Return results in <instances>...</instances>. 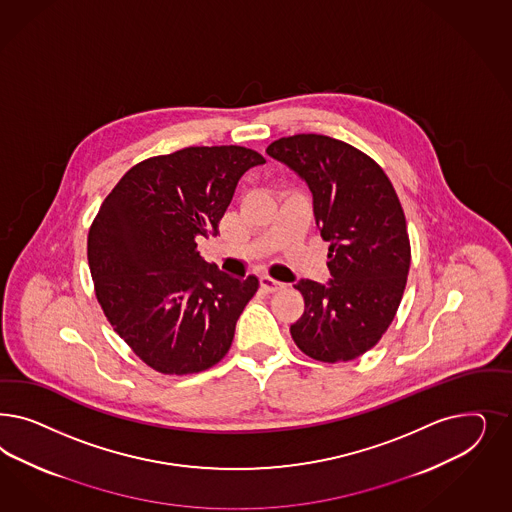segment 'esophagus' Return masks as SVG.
I'll list each match as a JSON object with an SVG mask.
<instances>
[{
  "instance_id": "obj_1",
  "label": "esophagus",
  "mask_w": 512,
  "mask_h": 512,
  "mask_svg": "<svg viewBox=\"0 0 512 512\" xmlns=\"http://www.w3.org/2000/svg\"><path fill=\"white\" fill-rule=\"evenodd\" d=\"M260 286H262V290H264L265 294H275V292H279L284 288V284L279 281H275V279H271V277H262L260 279Z\"/></svg>"
}]
</instances>
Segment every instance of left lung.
<instances>
[{
    "label": "left lung",
    "instance_id": "8db88e82",
    "mask_svg": "<svg viewBox=\"0 0 512 512\" xmlns=\"http://www.w3.org/2000/svg\"><path fill=\"white\" fill-rule=\"evenodd\" d=\"M265 152L309 184L316 226L330 241L333 279L294 284L305 311L292 339L318 362L356 360L390 328L407 284L411 243L396 190L373 158L328 135L281 137Z\"/></svg>",
    "mask_w": 512,
    "mask_h": 512
}]
</instances>
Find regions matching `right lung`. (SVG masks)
<instances>
[{
  "mask_svg": "<svg viewBox=\"0 0 512 512\" xmlns=\"http://www.w3.org/2000/svg\"><path fill=\"white\" fill-rule=\"evenodd\" d=\"M265 164L237 145L188 147L143 160L118 181L88 231V265L113 330L158 373L192 375L220 362L260 282L207 264L243 173Z\"/></svg>",
  "mask_w": 512,
  "mask_h": 512,
  "instance_id": "right-lung-1",
  "label": "right lung"
}]
</instances>
